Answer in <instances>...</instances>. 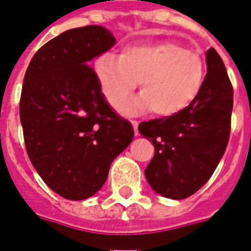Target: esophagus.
Wrapping results in <instances>:
<instances>
[{
    "label": "esophagus",
    "mask_w": 251,
    "mask_h": 251,
    "mask_svg": "<svg viewBox=\"0 0 251 251\" xmlns=\"http://www.w3.org/2000/svg\"><path fill=\"white\" fill-rule=\"evenodd\" d=\"M131 125H133V129H134L136 136H138V122H137V121H131Z\"/></svg>",
    "instance_id": "1"
}]
</instances>
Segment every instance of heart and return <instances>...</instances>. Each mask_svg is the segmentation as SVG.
I'll return each mask as SVG.
<instances>
[{
	"instance_id": "heart-1",
	"label": "heart",
	"mask_w": 251,
	"mask_h": 251,
	"mask_svg": "<svg viewBox=\"0 0 251 251\" xmlns=\"http://www.w3.org/2000/svg\"><path fill=\"white\" fill-rule=\"evenodd\" d=\"M95 74L110 104L121 103L141 82V95L124 104V110L152 109L156 115L172 117L198 98L205 63L177 41H145L127 44L120 56L102 55L95 62Z\"/></svg>"
}]
</instances>
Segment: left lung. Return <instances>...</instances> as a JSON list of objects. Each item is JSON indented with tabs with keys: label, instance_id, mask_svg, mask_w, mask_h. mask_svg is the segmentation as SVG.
<instances>
[{
	"label": "left lung",
	"instance_id": "1",
	"mask_svg": "<svg viewBox=\"0 0 251 251\" xmlns=\"http://www.w3.org/2000/svg\"><path fill=\"white\" fill-rule=\"evenodd\" d=\"M207 75L198 98L181 113L142 122L138 130L154 145L148 183L168 199H185L208 181L225 154L232 111V86L214 48L205 52Z\"/></svg>",
	"mask_w": 251,
	"mask_h": 251
}]
</instances>
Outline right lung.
<instances>
[{"mask_svg": "<svg viewBox=\"0 0 251 251\" xmlns=\"http://www.w3.org/2000/svg\"><path fill=\"white\" fill-rule=\"evenodd\" d=\"M114 44L100 25L66 30L36 52L25 72L20 120L26 152L44 183L68 200L97 194L134 137L91 67Z\"/></svg>", "mask_w": 251, "mask_h": 251, "instance_id": "obj_1", "label": "right lung"}]
</instances>
